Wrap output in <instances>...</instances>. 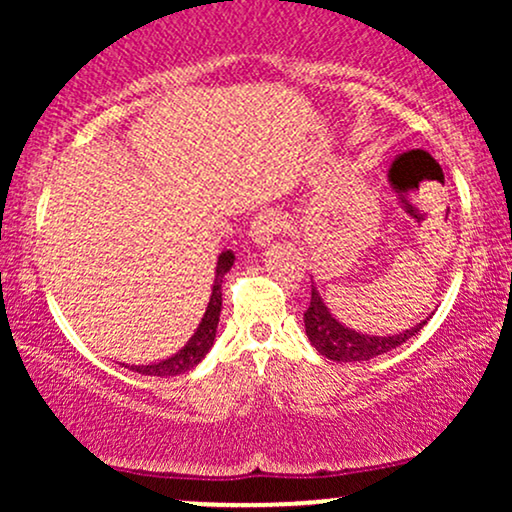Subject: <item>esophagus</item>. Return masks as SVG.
<instances>
[{
  "mask_svg": "<svg viewBox=\"0 0 512 512\" xmlns=\"http://www.w3.org/2000/svg\"><path fill=\"white\" fill-rule=\"evenodd\" d=\"M284 226H286V221H284V216L279 214V211H274V209L260 211V214H257L250 223L252 243L269 245L276 236H279L281 231H284Z\"/></svg>",
  "mask_w": 512,
  "mask_h": 512,
  "instance_id": "obj_1",
  "label": "esophagus"
}]
</instances>
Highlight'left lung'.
<instances>
[{
	"label": "left lung",
	"instance_id": "left-lung-1",
	"mask_svg": "<svg viewBox=\"0 0 512 512\" xmlns=\"http://www.w3.org/2000/svg\"><path fill=\"white\" fill-rule=\"evenodd\" d=\"M426 320L416 322L411 330H402L399 334H385V337H380V334L356 332L332 315V310L327 308L325 301H322L315 284L313 293H310V305L303 315L305 334H308L310 344H313L322 356L337 363L370 361V358L375 356H383L387 351L402 346L407 339L414 337V334H419L421 327L426 325Z\"/></svg>",
	"mask_w": 512,
	"mask_h": 512
}]
</instances>
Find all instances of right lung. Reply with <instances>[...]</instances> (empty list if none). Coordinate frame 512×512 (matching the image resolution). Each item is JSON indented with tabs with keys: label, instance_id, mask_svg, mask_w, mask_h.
<instances>
[{
	"label": "right lung",
	"instance_id": "1",
	"mask_svg": "<svg viewBox=\"0 0 512 512\" xmlns=\"http://www.w3.org/2000/svg\"><path fill=\"white\" fill-rule=\"evenodd\" d=\"M233 262H236V255L233 250H223L216 260V272H214V284H211V296H209V305L204 310L202 322L197 325L195 334L187 339V344L182 346L180 351H175L173 356L163 358V361L149 363V366H122L134 370V373L142 375H156V378H170V375H180L187 373L202 361L204 356L209 354V349L214 346L216 339V327H219V315H221V281L223 274L231 272Z\"/></svg>",
	"mask_w": 512,
	"mask_h": 512
}]
</instances>
